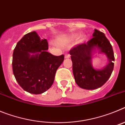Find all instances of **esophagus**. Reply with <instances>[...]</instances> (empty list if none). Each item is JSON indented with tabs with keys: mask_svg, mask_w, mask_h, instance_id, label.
<instances>
[{
	"mask_svg": "<svg viewBox=\"0 0 125 125\" xmlns=\"http://www.w3.org/2000/svg\"><path fill=\"white\" fill-rule=\"evenodd\" d=\"M70 54H68V53H66V54H65V56H64V57L66 58V59H68V58H69L70 57Z\"/></svg>",
	"mask_w": 125,
	"mask_h": 125,
	"instance_id": "1",
	"label": "esophagus"
}]
</instances>
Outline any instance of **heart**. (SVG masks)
<instances>
[{
    "label": "heart",
    "instance_id": "1",
    "mask_svg": "<svg viewBox=\"0 0 125 125\" xmlns=\"http://www.w3.org/2000/svg\"><path fill=\"white\" fill-rule=\"evenodd\" d=\"M84 35L81 34V35H80V36H79L78 40H79V41L81 42V41H83L84 40Z\"/></svg>",
    "mask_w": 125,
    "mask_h": 125
}]
</instances>
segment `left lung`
I'll return each mask as SVG.
<instances>
[{
    "instance_id": "obj_1",
    "label": "left lung",
    "mask_w": 125,
    "mask_h": 125,
    "mask_svg": "<svg viewBox=\"0 0 125 125\" xmlns=\"http://www.w3.org/2000/svg\"><path fill=\"white\" fill-rule=\"evenodd\" d=\"M93 36L86 43L76 45L69 51L75 81L80 88L85 89L102 86L110 78L114 68V52L104 34L94 29ZM95 47L105 53L109 59L108 65L100 70L94 69L91 65V52Z\"/></svg>"
}]
</instances>
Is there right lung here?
Wrapping results in <instances>:
<instances>
[{
    "label": "right lung",
    "instance_id": "obj_1",
    "mask_svg": "<svg viewBox=\"0 0 125 125\" xmlns=\"http://www.w3.org/2000/svg\"><path fill=\"white\" fill-rule=\"evenodd\" d=\"M47 49V40L41 39L35 31L25 34L14 49L13 73L19 84L29 93L38 94L49 89L64 59L63 54L54 56Z\"/></svg>",
    "mask_w": 125,
    "mask_h": 125
}]
</instances>
